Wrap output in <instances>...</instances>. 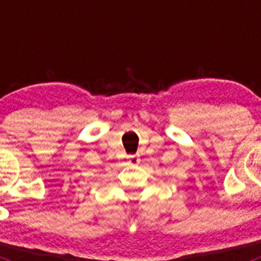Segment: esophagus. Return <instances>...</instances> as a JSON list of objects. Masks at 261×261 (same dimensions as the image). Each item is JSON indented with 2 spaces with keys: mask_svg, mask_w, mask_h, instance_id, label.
Returning a JSON list of instances; mask_svg holds the SVG:
<instances>
[{
  "mask_svg": "<svg viewBox=\"0 0 261 261\" xmlns=\"http://www.w3.org/2000/svg\"><path fill=\"white\" fill-rule=\"evenodd\" d=\"M129 163H132V165H138L140 163V158L137 155H129Z\"/></svg>",
  "mask_w": 261,
  "mask_h": 261,
  "instance_id": "1",
  "label": "esophagus"
}]
</instances>
